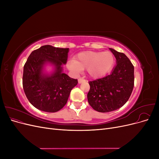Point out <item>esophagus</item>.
<instances>
[{
	"mask_svg": "<svg viewBox=\"0 0 159 159\" xmlns=\"http://www.w3.org/2000/svg\"><path fill=\"white\" fill-rule=\"evenodd\" d=\"M84 81H85V80L84 79H83V78H79L78 79V83L79 84L83 83V82H84Z\"/></svg>",
	"mask_w": 159,
	"mask_h": 159,
	"instance_id": "1",
	"label": "esophagus"
}]
</instances>
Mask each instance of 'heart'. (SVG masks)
I'll list each match as a JSON object with an SVG mask.
<instances>
[{"label": "heart", "instance_id": "1", "mask_svg": "<svg viewBox=\"0 0 159 159\" xmlns=\"http://www.w3.org/2000/svg\"><path fill=\"white\" fill-rule=\"evenodd\" d=\"M114 63L115 57L111 52L85 51L79 53L75 60L69 61L68 68L75 74L86 69L91 78H99L108 74Z\"/></svg>", "mask_w": 159, "mask_h": 159}]
</instances>
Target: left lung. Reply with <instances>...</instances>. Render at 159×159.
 Wrapping results in <instances>:
<instances>
[{"label":"left lung","instance_id":"8db88e82","mask_svg":"<svg viewBox=\"0 0 159 159\" xmlns=\"http://www.w3.org/2000/svg\"><path fill=\"white\" fill-rule=\"evenodd\" d=\"M110 51L116 58L111 74L89 81L88 100L93 109L107 113L121 108L131 96L134 87V66L123 53L113 48Z\"/></svg>","mask_w":159,"mask_h":159}]
</instances>
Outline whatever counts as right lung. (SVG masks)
Here are the masks:
<instances>
[{"label": "right lung", "mask_w": 159, "mask_h": 159, "mask_svg": "<svg viewBox=\"0 0 159 159\" xmlns=\"http://www.w3.org/2000/svg\"><path fill=\"white\" fill-rule=\"evenodd\" d=\"M69 50L46 45L32 52L28 57L23 70V89L28 101L36 109L49 113L58 111L78 84V80L63 72ZM48 65L53 68L50 73L45 71Z\"/></svg>", "instance_id": "obj_1"}]
</instances>
